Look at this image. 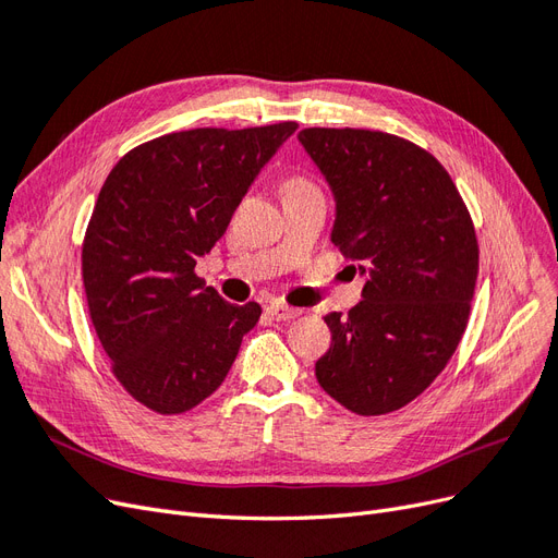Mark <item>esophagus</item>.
<instances>
[{
    "mask_svg": "<svg viewBox=\"0 0 558 558\" xmlns=\"http://www.w3.org/2000/svg\"><path fill=\"white\" fill-rule=\"evenodd\" d=\"M302 310L283 305V302H272V305H267V316L275 320H291V318H298Z\"/></svg>",
    "mask_w": 558,
    "mask_h": 558,
    "instance_id": "esophagus-1",
    "label": "esophagus"
}]
</instances>
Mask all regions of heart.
<instances>
[{"mask_svg":"<svg viewBox=\"0 0 558 558\" xmlns=\"http://www.w3.org/2000/svg\"><path fill=\"white\" fill-rule=\"evenodd\" d=\"M307 181H302V179H291V181H286V185L283 189H291V185H305Z\"/></svg>","mask_w":558,"mask_h":558,"instance_id":"obj_1","label":"heart"}]
</instances>
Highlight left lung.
Returning a JSON list of instances; mask_svg holds the SVG:
<instances>
[{
  "mask_svg": "<svg viewBox=\"0 0 558 558\" xmlns=\"http://www.w3.org/2000/svg\"><path fill=\"white\" fill-rule=\"evenodd\" d=\"M337 199L332 242L367 275L363 300L328 312L324 391L361 416L396 412L442 373L468 326L480 272L470 211L426 148L361 128L300 134Z\"/></svg>",
  "mask_w": 558,
  "mask_h": 558,
  "instance_id": "obj_1",
  "label": "left lung"
}]
</instances>
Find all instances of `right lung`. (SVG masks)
Returning a JSON list of instances; mask_svg holds the SVG:
<instances>
[{
    "mask_svg": "<svg viewBox=\"0 0 558 558\" xmlns=\"http://www.w3.org/2000/svg\"><path fill=\"white\" fill-rule=\"evenodd\" d=\"M298 130L195 128L116 162L81 248L88 314L111 373L158 414H183L223 384L260 305H230L195 272L251 181Z\"/></svg>",
    "mask_w": 558,
    "mask_h": 558,
    "instance_id": "1",
    "label": "right lung"
}]
</instances>
